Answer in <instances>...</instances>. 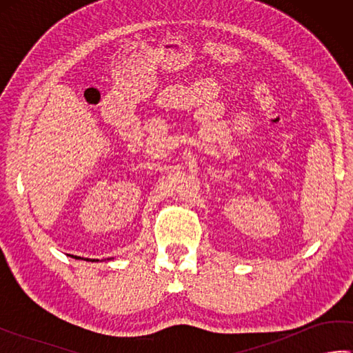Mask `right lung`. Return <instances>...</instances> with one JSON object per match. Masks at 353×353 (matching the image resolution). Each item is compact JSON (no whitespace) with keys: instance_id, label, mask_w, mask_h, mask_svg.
Wrapping results in <instances>:
<instances>
[{"instance_id":"add662e5","label":"right lung","mask_w":353,"mask_h":353,"mask_svg":"<svg viewBox=\"0 0 353 353\" xmlns=\"http://www.w3.org/2000/svg\"><path fill=\"white\" fill-rule=\"evenodd\" d=\"M72 258H76V259H81L80 256H72ZM85 261H92V262H94V261H100V259H88V258H86Z\"/></svg>"}]
</instances>
